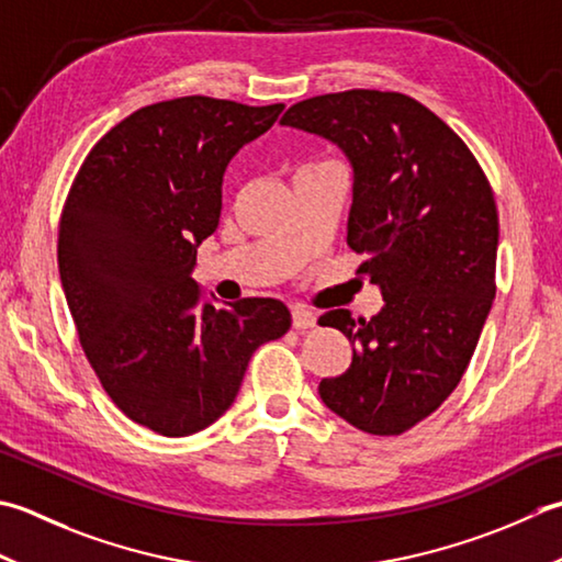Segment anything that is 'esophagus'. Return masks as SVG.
Returning <instances> with one entry per match:
<instances>
[{
    "label": "esophagus",
    "instance_id": "1",
    "mask_svg": "<svg viewBox=\"0 0 562 562\" xmlns=\"http://www.w3.org/2000/svg\"><path fill=\"white\" fill-rule=\"evenodd\" d=\"M292 326L300 328V331H304V328H312V326H316V314L312 310H306V306H294Z\"/></svg>",
    "mask_w": 562,
    "mask_h": 562
}]
</instances>
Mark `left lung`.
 Masks as SVG:
<instances>
[{"label":"left lung","mask_w":562,"mask_h":562,"mask_svg":"<svg viewBox=\"0 0 562 562\" xmlns=\"http://www.w3.org/2000/svg\"><path fill=\"white\" fill-rule=\"evenodd\" d=\"M282 126L316 134L353 168L348 246L384 306L326 312L353 362L318 384L324 404L372 436H400L458 387L494 300L499 218L492 187L446 121L400 92L348 90L292 104Z\"/></svg>","instance_id":"1"}]
</instances>
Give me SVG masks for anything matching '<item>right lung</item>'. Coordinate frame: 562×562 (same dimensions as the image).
Wrapping results in <instances>:
<instances>
[{"instance_id": "1", "label": "right lung", "mask_w": 562, "mask_h": 562, "mask_svg": "<svg viewBox=\"0 0 562 562\" xmlns=\"http://www.w3.org/2000/svg\"><path fill=\"white\" fill-rule=\"evenodd\" d=\"M282 109L200 94L143 106L99 138L65 200L58 270L85 356L119 409L160 436L214 424L256 348L292 326L280 300L214 306L192 280L226 165Z\"/></svg>"}]
</instances>
